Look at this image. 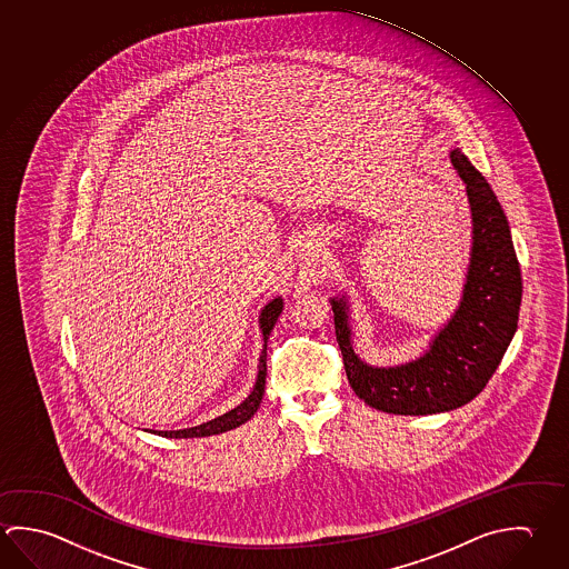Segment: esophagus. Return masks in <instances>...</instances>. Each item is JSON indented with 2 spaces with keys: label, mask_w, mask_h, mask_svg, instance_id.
Here are the masks:
<instances>
[{
  "label": "esophagus",
  "mask_w": 569,
  "mask_h": 569,
  "mask_svg": "<svg viewBox=\"0 0 569 569\" xmlns=\"http://www.w3.org/2000/svg\"><path fill=\"white\" fill-rule=\"evenodd\" d=\"M296 253H298L299 260L303 261L309 268H318L319 263H321V258H323V246L318 240L308 238V240L299 243Z\"/></svg>",
  "instance_id": "obj_1"
}]
</instances>
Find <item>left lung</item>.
<instances>
[{
    "label": "left lung",
    "mask_w": 569,
    "mask_h": 569,
    "mask_svg": "<svg viewBox=\"0 0 569 569\" xmlns=\"http://www.w3.org/2000/svg\"><path fill=\"white\" fill-rule=\"evenodd\" d=\"M449 160L466 183L471 250L459 306L423 353L398 366H369L353 351L348 296L329 298L349 386L386 413L431 416L466 406L486 388L518 329L521 271L508 218L463 151H449Z\"/></svg>",
    "instance_id": "left-lung-1"
}]
</instances>
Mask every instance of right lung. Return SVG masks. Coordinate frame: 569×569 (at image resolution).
Masks as SVG:
<instances>
[{"instance_id":"1","label":"right lung","mask_w":569,"mask_h":569,"mask_svg":"<svg viewBox=\"0 0 569 569\" xmlns=\"http://www.w3.org/2000/svg\"><path fill=\"white\" fill-rule=\"evenodd\" d=\"M281 309H283V299H281V296L270 299V301L261 308L260 329L261 336H263V349H261L260 366H258V378H256V383H253L250 396L243 399L240 406H236V408L230 409V411H226L220 418L210 419V421H206V423H201V426H196V428L176 429V431H158V429H150L151 433H158L161 438H208V436H218V433H223V431L240 428L241 423H246L248 419H251V416L260 408L261 398H263V391H266L268 339H270L271 329L276 326V321L280 318Z\"/></svg>"}]
</instances>
